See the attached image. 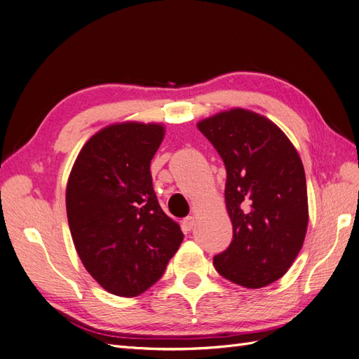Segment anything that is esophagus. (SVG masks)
Here are the masks:
<instances>
[{
  "mask_svg": "<svg viewBox=\"0 0 359 359\" xmlns=\"http://www.w3.org/2000/svg\"><path fill=\"white\" fill-rule=\"evenodd\" d=\"M194 224H196V219H194L193 215H189V217H186V219L182 220V227L186 231H191L193 227H194Z\"/></svg>",
  "mask_w": 359,
  "mask_h": 359,
  "instance_id": "34e87169",
  "label": "esophagus"
}]
</instances>
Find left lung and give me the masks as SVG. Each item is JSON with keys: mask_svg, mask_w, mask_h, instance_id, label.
<instances>
[{"mask_svg": "<svg viewBox=\"0 0 359 359\" xmlns=\"http://www.w3.org/2000/svg\"><path fill=\"white\" fill-rule=\"evenodd\" d=\"M226 168L224 199L232 243L214 256L219 274L259 289L283 277L309 223L302 161L287 136L265 116L232 109L198 124Z\"/></svg>", "mask_w": 359, "mask_h": 359, "instance_id": "1", "label": "left lung"}]
</instances>
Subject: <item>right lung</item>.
<instances>
[{"mask_svg": "<svg viewBox=\"0 0 359 359\" xmlns=\"http://www.w3.org/2000/svg\"><path fill=\"white\" fill-rule=\"evenodd\" d=\"M165 128L124 123L95 133L76 158L66 206L83 266L107 292L137 297L165 274L182 243L163 212L149 165Z\"/></svg>", "mask_w": 359, "mask_h": 359, "instance_id": "obj_1", "label": "right lung"}]
</instances>
